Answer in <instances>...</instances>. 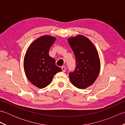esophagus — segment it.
Instances as JSON below:
<instances>
[{"instance_id":"obj_1","label":"esophagus","mask_w":125,"mask_h":125,"mask_svg":"<svg viewBox=\"0 0 125 125\" xmlns=\"http://www.w3.org/2000/svg\"><path fill=\"white\" fill-rule=\"evenodd\" d=\"M62 70L63 72H65V70H66L65 67H62Z\"/></svg>"}]
</instances>
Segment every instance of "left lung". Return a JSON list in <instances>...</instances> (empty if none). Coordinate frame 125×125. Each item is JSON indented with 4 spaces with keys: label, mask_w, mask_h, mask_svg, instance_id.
<instances>
[{
    "label": "left lung",
    "mask_w": 125,
    "mask_h": 125,
    "mask_svg": "<svg viewBox=\"0 0 125 125\" xmlns=\"http://www.w3.org/2000/svg\"><path fill=\"white\" fill-rule=\"evenodd\" d=\"M68 41L75 54L76 62L75 70L69 73L70 80L77 88L86 89L94 84L99 75V54L92 42L83 35L71 37Z\"/></svg>",
    "instance_id": "1"
}]
</instances>
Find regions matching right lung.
Masks as SVG:
<instances>
[{"label": "right lung", "instance_id": "add662e5", "mask_svg": "<svg viewBox=\"0 0 125 125\" xmlns=\"http://www.w3.org/2000/svg\"><path fill=\"white\" fill-rule=\"evenodd\" d=\"M55 37L43 35L34 40L27 50L23 60V68L31 83L40 89L51 83L54 75L62 71L55 64L54 58L49 55Z\"/></svg>", "mask_w": 125, "mask_h": 125}]
</instances>
